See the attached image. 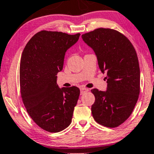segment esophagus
<instances>
[{
	"instance_id": "esophagus-1",
	"label": "esophagus",
	"mask_w": 154,
	"mask_h": 154,
	"mask_svg": "<svg viewBox=\"0 0 154 154\" xmlns=\"http://www.w3.org/2000/svg\"><path fill=\"white\" fill-rule=\"evenodd\" d=\"M88 88H80V94L81 95H82V94H84L85 93L88 92Z\"/></svg>"
}]
</instances>
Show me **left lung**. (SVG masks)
<instances>
[{
	"mask_svg": "<svg viewBox=\"0 0 154 154\" xmlns=\"http://www.w3.org/2000/svg\"><path fill=\"white\" fill-rule=\"evenodd\" d=\"M82 38L95 52L101 72L107 74V91L91 90L95 96L93 117L102 126L117 127L131 114L140 94L136 51L124 35L109 28H98Z\"/></svg>",
	"mask_w": 154,
	"mask_h": 154,
	"instance_id": "8db88e82",
	"label": "left lung"
}]
</instances>
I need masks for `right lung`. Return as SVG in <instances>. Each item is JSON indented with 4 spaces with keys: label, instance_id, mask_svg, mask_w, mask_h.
I'll return each instance as SVG.
<instances>
[{
    "label": "right lung",
    "instance_id": "right-lung-1",
    "mask_svg": "<svg viewBox=\"0 0 154 154\" xmlns=\"http://www.w3.org/2000/svg\"><path fill=\"white\" fill-rule=\"evenodd\" d=\"M80 36L42 30L30 38L22 54L20 82L23 104L33 121L49 132H59L72 122L80 89L60 88L56 75L63 69L66 52Z\"/></svg>",
    "mask_w": 154,
    "mask_h": 154
}]
</instances>
